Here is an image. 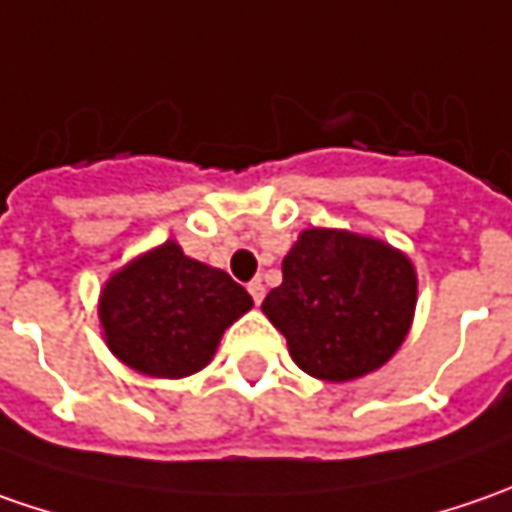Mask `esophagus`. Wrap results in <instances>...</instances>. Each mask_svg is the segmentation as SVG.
<instances>
[{"mask_svg":"<svg viewBox=\"0 0 512 512\" xmlns=\"http://www.w3.org/2000/svg\"><path fill=\"white\" fill-rule=\"evenodd\" d=\"M247 290H250L253 302H256V305H262V299H265V285H262V282L256 279V282H250V285H247Z\"/></svg>","mask_w":512,"mask_h":512,"instance_id":"obj_1","label":"esophagus"}]
</instances>
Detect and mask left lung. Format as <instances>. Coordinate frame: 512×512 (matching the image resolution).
<instances>
[{
  "label": "left lung",
  "instance_id": "obj_1",
  "mask_svg": "<svg viewBox=\"0 0 512 512\" xmlns=\"http://www.w3.org/2000/svg\"><path fill=\"white\" fill-rule=\"evenodd\" d=\"M419 299L399 247L339 227H307L282 259V285L262 302L293 362L322 382H353L393 359Z\"/></svg>",
  "mask_w": 512,
  "mask_h": 512
}]
</instances>
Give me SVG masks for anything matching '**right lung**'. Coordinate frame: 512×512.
Returning a JSON list of instances; mask_svg holds the SVG:
<instances>
[{
	"instance_id": "right-lung-1",
	"label": "right lung",
	"mask_w": 512,
	"mask_h": 512,
	"mask_svg": "<svg viewBox=\"0 0 512 512\" xmlns=\"http://www.w3.org/2000/svg\"><path fill=\"white\" fill-rule=\"evenodd\" d=\"M253 307L225 270L162 242L110 273L99 293V325L108 350L150 379H185L202 370L225 330Z\"/></svg>"
}]
</instances>
